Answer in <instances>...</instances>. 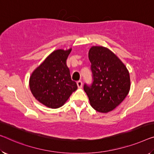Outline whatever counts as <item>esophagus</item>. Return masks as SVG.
I'll return each instance as SVG.
<instances>
[{
    "label": "esophagus",
    "mask_w": 154,
    "mask_h": 154,
    "mask_svg": "<svg viewBox=\"0 0 154 154\" xmlns=\"http://www.w3.org/2000/svg\"><path fill=\"white\" fill-rule=\"evenodd\" d=\"M77 85L78 88H82V86H83V83H82V82L79 81V82H77Z\"/></svg>",
    "instance_id": "34e87169"
}]
</instances>
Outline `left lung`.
I'll use <instances>...</instances> for the list:
<instances>
[{
  "label": "left lung",
  "instance_id": "left-lung-1",
  "mask_svg": "<svg viewBox=\"0 0 154 154\" xmlns=\"http://www.w3.org/2000/svg\"><path fill=\"white\" fill-rule=\"evenodd\" d=\"M93 83L84 84L91 106L100 113L113 111L130 90L129 72L113 52L103 46H92L88 52Z\"/></svg>",
  "mask_w": 154,
  "mask_h": 154
}]
</instances>
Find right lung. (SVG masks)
Segmentation results:
<instances>
[{"mask_svg":"<svg viewBox=\"0 0 154 154\" xmlns=\"http://www.w3.org/2000/svg\"><path fill=\"white\" fill-rule=\"evenodd\" d=\"M72 49L52 52L34 70L29 78V88L36 100L50 109H57L65 104L77 89L71 79L66 60Z\"/></svg>","mask_w":154,"mask_h":154,"instance_id":"1","label":"right lung"}]
</instances>
